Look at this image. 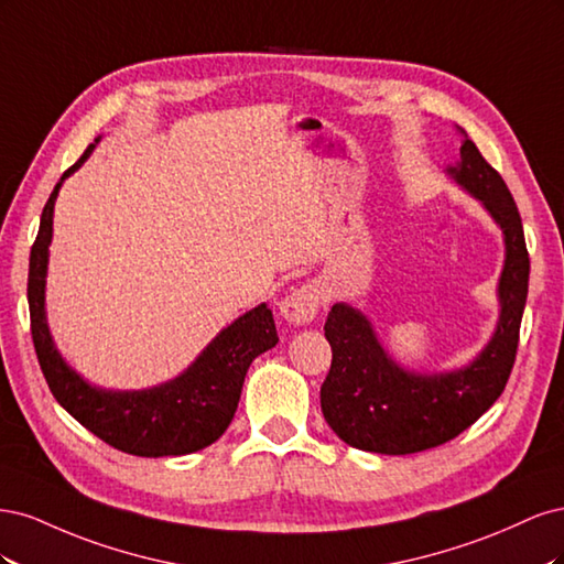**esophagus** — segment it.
<instances>
[{
	"mask_svg": "<svg viewBox=\"0 0 564 564\" xmlns=\"http://www.w3.org/2000/svg\"><path fill=\"white\" fill-rule=\"evenodd\" d=\"M324 296L317 284H301L280 301V315L289 324H308L317 315Z\"/></svg>",
	"mask_w": 564,
	"mask_h": 564,
	"instance_id": "obj_1",
	"label": "esophagus"
}]
</instances>
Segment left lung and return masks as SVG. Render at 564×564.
<instances>
[{"label": "left lung", "instance_id": "left-lung-1", "mask_svg": "<svg viewBox=\"0 0 564 564\" xmlns=\"http://www.w3.org/2000/svg\"><path fill=\"white\" fill-rule=\"evenodd\" d=\"M447 176L482 204L503 232L506 259L497 286L499 319L487 346L466 367L423 373L400 367L355 305H332L324 336L332 369L319 388L322 414L346 445L373 454H416L454 440L499 400L516 362L529 286L522 220L499 172L468 139Z\"/></svg>", "mask_w": 564, "mask_h": 564}]
</instances>
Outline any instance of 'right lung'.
Wrapping results in <instances>:
<instances>
[{
	"label": "right lung",
	"instance_id": "obj_1",
	"mask_svg": "<svg viewBox=\"0 0 564 564\" xmlns=\"http://www.w3.org/2000/svg\"><path fill=\"white\" fill-rule=\"evenodd\" d=\"M98 139L67 169L42 212L30 251L28 303L32 340L44 379L58 404L110 447L133 456H183L209 447L230 425L249 365L275 348L278 329L265 303L220 329L178 377L143 390H108L89 383L65 362L46 322V270L54 237V204L67 176L89 160Z\"/></svg>",
	"mask_w": 564,
	"mask_h": 564
}]
</instances>
